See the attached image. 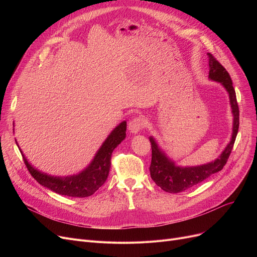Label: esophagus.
Here are the masks:
<instances>
[{"instance_id":"esophagus-1","label":"esophagus","mask_w":257,"mask_h":257,"mask_svg":"<svg viewBox=\"0 0 257 257\" xmlns=\"http://www.w3.org/2000/svg\"><path fill=\"white\" fill-rule=\"evenodd\" d=\"M145 126V119L141 116L134 117L129 121V130L131 133H139Z\"/></svg>"}]
</instances>
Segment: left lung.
I'll use <instances>...</instances> for the list:
<instances>
[{"instance_id": "8db88e82", "label": "left lung", "mask_w": 257, "mask_h": 257, "mask_svg": "<svg viewBox=\"0 0 257 257\" xmlns=\"http://www.w3.org/2000/svg\"><path fill=\"white\" fill-rule=\"evenodd\" d=\"M207 55L209 58V79L218 81L229 93V99H230V105L233 114L231 141L227 145L222 154L212 163L198 167L181 168L177 167L174 161L167 157V155L158 147L156 141L150 137L149 139L152 149V160L150 166L151 178L158 186L161 187V190L168 193L176 194L186 191L192 186H195L196 184L205 180L211 176L212 174L220 172L227 163L237 136L239 126V110L230 75L228 74L225 67L212 56V54L207 53Z\"/></svg>"}]
</instances>
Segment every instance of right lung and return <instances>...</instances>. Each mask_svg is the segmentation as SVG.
<instances>
[{
    "mask_svg": "<svg viewBox=\"0 0 257 257\" xmlns=\"http://www.w3.org/2000/svg\"><path fill=\"white\" fill-rule=\"evenodd\" d=\"M126 121H121L103 143L90 165L81 173L73 175V176L54 177L46 173H42L34 169L28 163L22 150L20 151L23 155L27 169L39 184L59 195L85 198L97 192L105 183L110 170L111 154L117 145H119L121 141H124L126 137Z\"/></svg>",
    "mask_w": 257,
    "mask_h": 257,
    "instance_id": "right-lung-1",
    "label": "right lung"
}]
</instances>
